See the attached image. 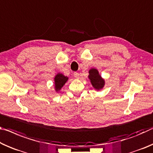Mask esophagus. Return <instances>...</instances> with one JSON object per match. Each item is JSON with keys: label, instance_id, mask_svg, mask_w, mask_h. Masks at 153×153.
Returning a JSON list of instances; mask_svg holds the SVG:
<instances>
[{"label": "esophagus", "instance_id": "obj_1", "mask_svg": "<svg viewBox=\"0 0 153 153\" xmlns=\"http://www.w3.org/2000/svg\"><path fill=\"white\" fill-rule=\"evenodd\" d=\"M74 76L75 77H76V78H79V73H77V72H74Z\"/></svg>", "mask_w": 153, "mask_h": 153}]
</instances>
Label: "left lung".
<instances>
[{"label":"left lung","instance_id":"8db88e82","mask_svg":"<svg viewBox=\"0 0 153 153\" xmlns=\"http://www.w3.org/2000/svg\"><path fill=\"white\" fill-rule=\"evenodd\" d=\"M89 79H91L92 85L95 89L102 88L104 85V80L99 75V72L95 69H92L89 71Z\"/></svg>","mask_w":153,"mask_h":153}]
</instances>
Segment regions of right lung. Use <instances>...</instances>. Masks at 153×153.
<instances>
[{"label":"right lung","mask_w":153,"mask_h":153,"mask_svg":"<svg viewBox=\"0 0 153 153\" xmlns=\"http://www.w3.org/2000/svg\"><path fill=\"white\" fill-rule=\"evenodd\" d=\"M67 79H68V77H65L62 74H57L54 78L56 91H59V90L63 86V85L65 84V82L67 81Z\"/></svg>","instance_id":"add662e5"}]
</instances>
